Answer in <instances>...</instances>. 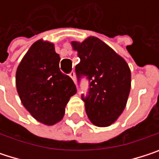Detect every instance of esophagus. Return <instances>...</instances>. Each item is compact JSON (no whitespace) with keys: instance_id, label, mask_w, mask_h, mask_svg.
I'll return each mask as SVG.
<instances>
[{"instance_id":"1","label":"esophagus","mask_w":159,"mask_h":159,"mask_svg":"<svg viewBox=\"0 0 159 159\" xmlns=\"http://www.w3.org/2000/svg\"><path fill=\"white\" fill-rule=\"evenodd\" d=\"M69 75H70V77H71L72 79L74 80V82H75V72H71V73L69 74Z\"/></svg>"}]
</instances>
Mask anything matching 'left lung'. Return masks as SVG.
Listing matches in <instances>:
<instances>
[{"instance_id":"left-lung-1","label":"left lung","mask_w":159,"mask_h":159,"mask_svg":"<svg viewBox=\"0 0 159 159\" xmlns=\"http://www.w3.org/2000/svg\"><path fill=\"white\" fill-rule=\"evenodd\" d=\"M80 62L75 66L78 82L85 76L89 83L82 95L85 112L98 127L112 124L125 109L131 89V71L124 61L106 43L95 37L83 42L73 41Z\"/></svg>"}]
</instances>
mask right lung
I'll return each mask as SVG.
<instances>
[{
  "instance_id": "1",
  "label": "right lung",
  "mask_w": 159,
  "mask_h": 159,
  "mask_svg": "<svg viewBox=\"0 0 159 159\" xmlns=\"http://www.w3.org/2000/svg\"><path fill=\"white\" fill-rule=\"evenodd\" d=\"M60 56L48 41L35 42L16 71V89L22 104L39 121L53 125L60 121L76 86L60 70Z\"/></svg>"
}]
</instances>
